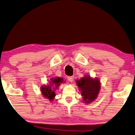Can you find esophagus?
Masks as SVG:
<instances>
[{"label": "esophagus", "mask_w": 135, "mask_h": 135, "mask_svg": "<svg viewBox=\"0 0 135 135\" xmlns=\"http://www.w3.org/2000/svg\"><path fill=\"white\" fill-rule=\"evenodd\" d=\"M74 76H71V77H68V80L70 81V82H72L74 81Z\"/></svg>", "instance_id": "34e87169"}]
</instances>
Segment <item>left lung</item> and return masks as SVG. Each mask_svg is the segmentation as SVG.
Instances as JSON below:
<instances>
[{
	"mask_svg": "<svg viewBox=\"0 0 135 135\" xmlns=\"http://www.w3.org/2000/svg\"><path fill=\"white\" fill-rule=\"evenodd\" d=\"M76 83L81 91L83 100L85 103H89L96 99L101 87L98 79H92L89 75H86L80 80H77Z\"/></svg>",
	"mask_w": 135,
	"mask_h": 135,
	"instance_id": "obj_1",
	"label": "left lung"
}]
</instances>
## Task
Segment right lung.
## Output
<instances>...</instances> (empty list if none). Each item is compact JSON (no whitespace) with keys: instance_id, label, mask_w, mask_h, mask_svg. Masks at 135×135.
<instances>
[{"instance_id":"add662e5","label":"right lung","mask_w":135,"mask_h":135,"mask_svg":"<svg viewBox=\"0 0 135 135\" xmlns=\"http://www.w3.org/2000/svg\"><path fill=\"white\" fill-rule=\"evenodd\" d=\"M65 81L60 77L52 78L49 81V85L42 86L41 87V91L43 97L52 102L56 95L55 90L58 88V86L61 83Z\"/></svg>"}]
</instances>
